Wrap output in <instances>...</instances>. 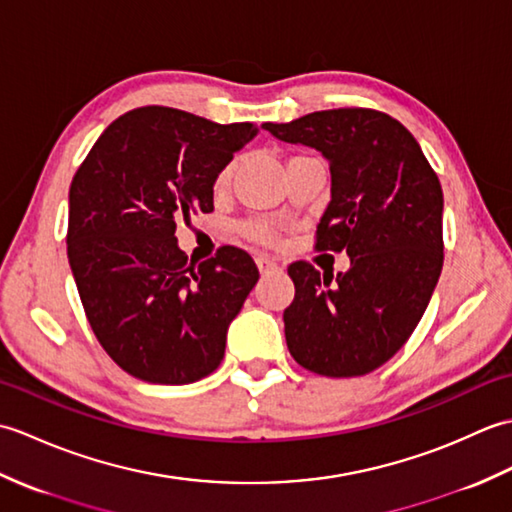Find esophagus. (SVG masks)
Here are the masks:
<instances>
[{
	"label": "esophagus",
	"instance_id": "34e87169",
	"mask_svg": "<svg viewBox=\"0 0 512 512\" xmlns=\"http://www.w3.org/2000/svg\"><path fill=\"white\" fill-rule=\"evenodd\" d=\"M255 264H257V268H259V273H270V270H277L279 268V264L275 262L273 257H268V255H257L255 257Z\"/></svg>",
	"mask_w": 512,
	"mask_h": 512
}]
</instances>
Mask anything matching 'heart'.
Segmentation results:
<instances>
[{
	"instance_id": "b5f03b06",
	"label": "heart",
	"mask_w": 512,
	"mask_h": 512,
	"mask_svg": "<svg viewBox=\"0 0 512 512\" xmlns=\"http://www.w3.org/2000/svg\"><path fill=\"white\" fill-rule=\"evenodd\" d=\"M233 169H235V162H228V165L220 171V176H217V187H226L228 180H231L233 176ZM246 233L253 237V239H259V242H270L273 239V228H270L266 222H253L246 226Z\"/></svg>"
}]
</instances>
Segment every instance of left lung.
<instances>
[{
    "instance_id": "left-lung-1",
    "label": "left lung",
    "mask_w": 512,
    "mask_h": 512,
    "mask_svg": "<svg viewBox=\"0 0 512 512\" xmlns=\"http://www.w3.org/2000/svg\"><path fill=\"white\" fill-rule=\"evenodd\" d=\"M330 162V204L319 250H345L350 270L290 264L295 301L284 312L292 358L314 374L350 378L387 363L416 330L442 270V187L405 125L343 107L264 123Z\"/></svg>"
}]
</instances>
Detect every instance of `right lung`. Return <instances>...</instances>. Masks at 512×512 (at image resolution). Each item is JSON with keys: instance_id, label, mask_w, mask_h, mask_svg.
<instances>
[{"instance_id": "1", "label": "right lung", "mask_w": 512, "mask_h": 512, "mask_svg": "<svg viewBox=\"0 0 512 512\" xmlns=\"http://www.w3.org/2000/svg\"><path fill=\"white\" fill-rule=\"evenodd\" d=\"M257 136L173 107H138L105 129L70 184L68 259L88 321L112 361L158 385L215 372L228 325L259 270L224 246L193 266L176 224L213 211L220 171Z\"/></svg>"}]
</instances>
